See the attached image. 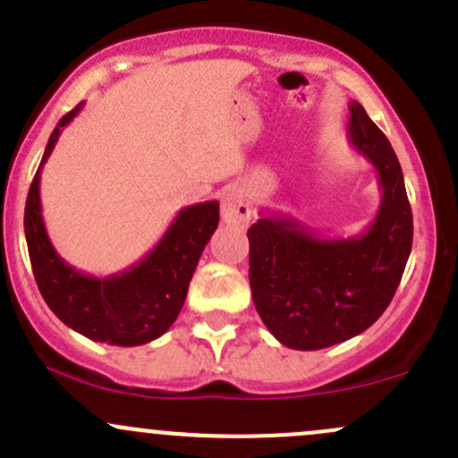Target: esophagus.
<instances>
[{
  "label": "esophagus",
  "mask_w": 458,
  "mask_h": 458,
  "mask_svg": "<svg viewBox=\"0 0 458 458\" xmlns=\"http://www.w3.org/2000/svg\"><path fill=\"white\" fill-rule=\"evenodd\" d=\"M223 220L229 225H247L251 220V205L240 190H227L223 194Z\"/></svg>",
  "instance_id": "1"
}]
</instances>
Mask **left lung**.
Returning <instances> with one entry per match:
<instances>
[{
  "label": "left lung",
  "instance_id": "obj_1",
  "mask_svg": "<svg viewBox=\"0 0 458 458\" xmlns=\"http://www.w3.org/2000/svg\"><path fill=\"white\" fill-rule=\"evenodd\" d=\"M348 140L377 169L381 205L352 238H324L300 220L264 214L247 231L249 282L273 337L295 351H319L355 337L388 309L412 249V211L402 165L388 139L351 101Z\"/></svg>",
  "mask_w": 458,
  "mask_h": 458
}]
</instances>
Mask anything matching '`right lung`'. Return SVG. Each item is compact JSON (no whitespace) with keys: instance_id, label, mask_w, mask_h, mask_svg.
<instances>
[{"instance_id":"right-lung-1","label":"right lung","mask_w":458,"mask_h":458,"mask_svg":"<svg viewBox=\"0 0 458 458\" xmlns=\"http://www.w3.org/2000/svg\"><path fill=\"white\" fill-rule=\"evenodd\" d=\"M81 107L83 103H79L56 123L28 191L23 231L32 273L46 304L65 327L94 342L140 346L160 337L176 322L196 264L218 227L220 207L218 200H207L181 209L157 247L143 260L114 276L94 277L70 267L55 251L46 231L39 174L53 154L61 130Z\"/></svg>"}]
</instances>
